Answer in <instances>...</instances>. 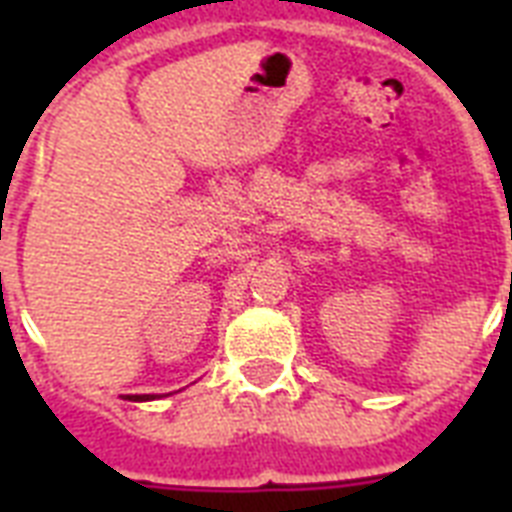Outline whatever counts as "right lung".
Returning a JSON list of instances; mask_svg holds the SVG:
<instances>
[{
    "instance_id": "right-lung-1",
    "label": "right lung",
    "mask_w": 512,
    "mask_h": 512,
    "mask_svg": "<svg viewBox=\"0 0 512 512\" xmlns=\"http://www.w3.org/2000/svg\"><path fill=\"white\" fill-rule=\"evenodd\" d=\"M132 398V401H148V398H154V396H127Z\"/></svg>"
}]
</instances>
